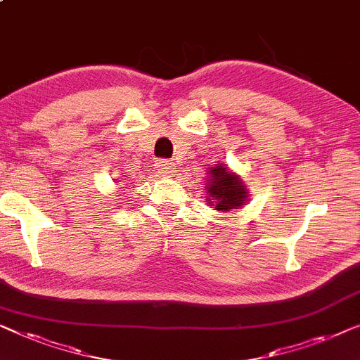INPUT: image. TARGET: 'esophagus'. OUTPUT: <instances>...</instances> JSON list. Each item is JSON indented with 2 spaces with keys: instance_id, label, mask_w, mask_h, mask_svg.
I'll use <instances>...</instances> for the list:
<instances>
[{
  "instance_id": "esophagus-1",
  "label": "esophagus",
  "mask_w": 360,
  "mask_h": 360,
  "mask_svg": "<svg viewBox=\"0 0 360 360\" xmlns=\"http://www.w3.org/2000/svg\"><path fill=\"white\" fill-rule=\"evenodd\" d=\"M156 169L160 171V173H165V174H169V173H173L174 171V163L173 161H169V160H158L156 161Z\"/></svg>"
}]
</instances>
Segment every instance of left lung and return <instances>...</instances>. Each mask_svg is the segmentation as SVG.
<instances>
[{
  "mask_svg": "<svg viewBox=\"0 0 360 360\" xmlns=\"http://www.w3.org/2000/svg\"><path fill=\"white\" fill-rule=\"evenodd\" d=\"M209 195L214 200L217 210L230 212L235 207L245 204L246 191L243 182L236 174L226 171L224 166H215L214 169L209 171Z\"/></svg>",
  "mask_w": 360,
  "mask_h": 360,
  "instance_id": "left-lung-1",
  "label": "left lung"
}]
</instances>
